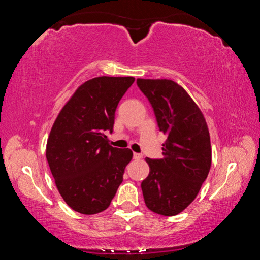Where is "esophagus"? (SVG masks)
I'll return each instance as SVG.
<instances>
[{"instance_id":"esophagus-1","label":"esophagus","mask_w":260,"mask_h":260,"mask_svg":"<svg viewBox=\"0 0 260 260\" xmlns=\"http://www.w3.org/2000/svg\"><path fill=\"white\" fill-rule=\"evenodd\" d=\"M133 157H134V159H136V160H139V159H141V158H142L143 156L141 155V153H136V152H134V155H133Z\"/></svg>"}]
</instances>
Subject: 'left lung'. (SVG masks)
<instances>
[{
  "label": "left lung",
  "mask_w": 260,
  "mask_h": 260,
  "mask_svg": "<svg viewBox=\"0 0 260 260\" xmlns=\"http://www.w3.org/2000/svg\"><path fill=\"white\" fill-rule=\"evenodd\" d=\"M155 112L159 131L167 135L160 159L146 158L150 167L141 183L146 205L161 215H177L195 200L208 178L212 151L203 113L177 82L138 79Z\"/></svg>",
  "instance_id": "obj_1"
}]
</instances>
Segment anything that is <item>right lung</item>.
Segmentation results:
<instances>
[{
	"label": "right lung",
	"instance_id": "obj_1",
	"mask_svg": "<svg viewBox=\"0 0 260 260\" xmlns=\"http://www.w3.org/2000/svg\"><path fill=\"white\" fill-rule=\"evenodd\" d=\"M135 79L98 77L83 82L60 110L47 141L46 157L60 196L82 214L109 208L122 182L131 149L110 146L118 103Z\"/></svg>",
	"mask_w": 260,
	"mask_h": 260
}]
</instances>
